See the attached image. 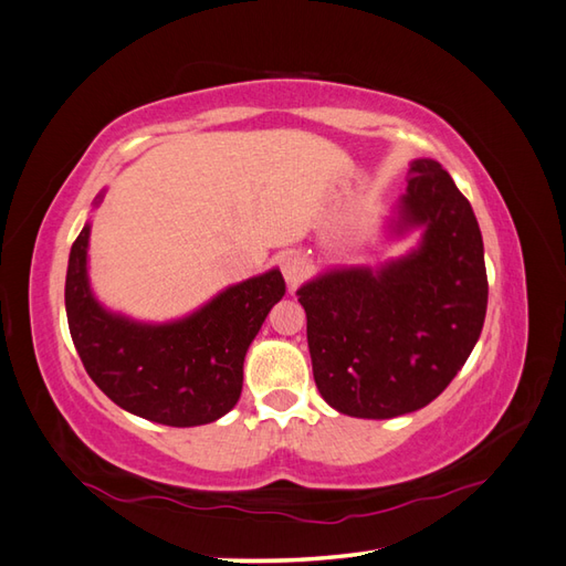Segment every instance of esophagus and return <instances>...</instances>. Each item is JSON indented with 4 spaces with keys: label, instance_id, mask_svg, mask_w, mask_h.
Masks as SVG:
<instances>
[{
    "label": "esophagus",
    "instance_id": "esophagus-1",
    "mask_svg": "<svg viewBox=\"0 0 566 566\" xmlns=\"http://www.w3.org/2000/svg\"><path fill=\"white\" fill-rule=\"evenodd\" d=\"M279 266H281L283 279H285V283H287V287H291V291H295V287L302 283V279H305L307 271H310L307 259L297 254V252L283 254L281 261H279Z\"/></svg>",
    "mask_w": 566,
    "mask_h": 566
}]
</instances>
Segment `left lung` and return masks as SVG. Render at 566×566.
Here are the masks:
<instances>
[{
	"label": "left lung",
	"mask_w": 566,
	"mask_h": 566,
	"mask_svg": "<svg viewBox=\"0 0 566 566\" xmlns=\"http://www.w3.org/2000/svg\"><path fill=\"white\" fill-rule=\"evenodd\" d=\"M394 235L416 250L379 269H331L297 291L316 389L343 416L420 410L459 375L488 312V271L471 203L432 158L410 163Z\"/></svg>",
	"instance_id": "8db88e82"
}]
</instances>
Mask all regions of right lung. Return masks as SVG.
Masks as SVG:
<instances>
[{
	"instance_id": "add662e5",
	"label": "right lung",
	"mask_w": 566,
	"mask_h": 566,
	"mask_svg": "<svg viewBox=\"0 0 566 566\" xmlns=\"http://www.w3.org/2000/svg\"><path fill=\"white\" fill-rule=\"evenodd\" d=\"M88 235L91 223L72 244L64 305L76 353L95 387L150 422L195 427L223 418L242 394L247 348L285 295L281 271L226 287L185 319L144 324L107 312L93 297Z\"/></svg>"
}]
</instances>
